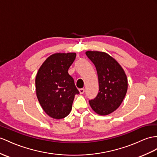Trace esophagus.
Wrapping results in <instances>:
<instances>
[{"label":"esophagus","mask_w":157,"mask_h":157,"mask_svg":"<svg viewBox=\"0 0 157 157\" xmlns=\"http://www.w3.org/2000/svg\"><path fill=\"white\" fill-rule=\"evenodd\" d=\"M79 92L81 94H83L84 93H85V89H80Z\"/></svg>","instance_id":"esophagus-1"}]
</instances>
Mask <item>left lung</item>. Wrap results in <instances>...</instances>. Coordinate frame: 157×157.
<instances>
[{
	"label": "left lung",
	"instance_id": "1",
	"mask_svg": "<svg viewBox=\"0 0 157 157\" xmlns=\"http://www.w3.org/2000/svg\"><path fill=\"white\" fill-rule=\"evenodd\" d=\"M86 55L96 67L99 86L97 97L89 104L97 114L107 115L123 101L128 88L127 76L120 64L106 53L87 51Z\"/></svg>",
	"mask_w": 157,
	"mask_h": 157
}]
</instances>
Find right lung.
I'll return each instance as SVG.
<instances>
[{"instance_id":"add662e5","label":"right lung","mask_w":157,"mask_h":157,"mask_svg":"<svg viewBox=\"0 0 157 157\" xmlns=\"http://www.w3.org/2000/svg\"><path fill=\"white\" fill-rule=\"evenodd\" d=\"M76 53H56L40 67L36 76L38 100L48 116L60 119L72 109L75 94H79L74 79L68 72Z\"/></svg>"}]
</instances>
